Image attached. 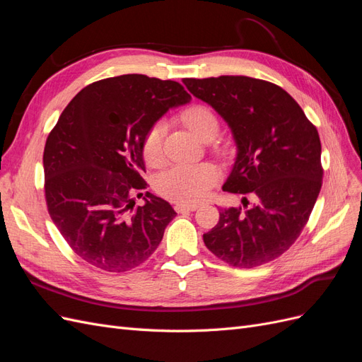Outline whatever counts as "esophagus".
Segmentation results:
<instances>
[{"label":"esophagus","mask_w":362,"mask_h":362,"mask_svg":"<svg viewBox=\"0 0 362 362\" xmlns=\"http://www.w3.org/2000/svg\"><path fill=\"white\" fill-rule=\"evenodd\" d=\"M198 210V205H185V204H177L175 205V211L177 213H190Z\"/></svg>","instance_id":"34e87169"}]
</instances>
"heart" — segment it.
Here are the masks:
<instances>
[{"mask_svg": "<svg viewBox=\"0 0 362 362\" xmlns=\"http://www.w3.org/2000/svg\"><path fill=\"white\" fill-rule=\"evenodd\" d=\"M182 122L201 140H210L218 133V120L205 105H192L181 115ZM166 133L164 120L152 124L141 140V154L149 166H158L163 161V137ZM221 172L211 163L175 164L163 170L156 181L157 192L164 198L180 204H196L204 201Z\"/></svg>", "mask_w": 362, "mask_h": 362, "instance_id": "b5f03b06", "label": "heart"}]
</instances>
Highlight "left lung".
<instances>
[{"label": "left lung", "instance_id": "8db88e82", "mask_svg": "<svg viewBox=\"0 0 362 362\" xmlns=\"http://www.w3.org/2000/svg\"><path fill=\"white\" fill-rule=\"evenodd\" d=\"M199 100L231 127L237 158L225 192L247 198L243 208L221 210L204 234L213 254L240 269L266 264L298 240L320 193L323 168L317 128L300 105L270 81L245 75L184 78Z\"/></svg>", "mask_w": 362, "mask_h": 362}]
</instances>
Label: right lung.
<instances>
[{
    "mask_svg": "<svg viewBox=\"0 0 362 362\" xmlns=\"http://www.w3.org/2000/svg\"><path fill=\"white\" fill-rule=\"evenodd\" d=\"M192 96L172 80L127 74L86 86L51 129L43 151L45 201L71 249L105 272L140 266L177 216L152 193L141 140L170 107ZM144 196L135 206L134 194Z\"/></svg>",
    "mask_w": 362,
    "mask_h": 362,
    "instance_id": "right-lung-1",
    "label": "right lung"
}]
</instances>
